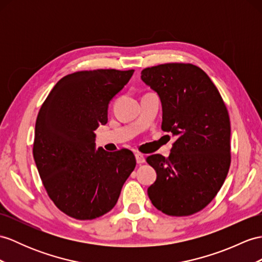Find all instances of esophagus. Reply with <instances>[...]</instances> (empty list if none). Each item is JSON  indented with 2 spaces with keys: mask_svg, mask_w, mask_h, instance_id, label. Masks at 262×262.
<instances>
[{
  "mask_svg": "<svg viewBox=\"0 0 262 262\" xmlns=\"http://www.w3.org/2000/svg\"><path fill=\"white\" fill-rule=\"evenodd\" d=\"M136 160H137V163H139V164H141V163H144V161H145V158H144V156L142 155V153H136Z\"/></svg>",
  "mask_w": 262,
  "mask_h": 262,
  "instance_id": "esophagus-1",
  "label": "esophagus"
}]
</instances>
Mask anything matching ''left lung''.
<instances>
[{"label":"left lung","instance_id":"1","mask_svg":"<svg viewBox=\"0 0 262 262\" xmlns=\"http://www.w3.org/2000/svg\"><path fill=\"white\" fill-rule=\"evenodd\" d=\"M141 79L161 100L162 130L176 137L168 158H146L157 172L148 195L168 215L199 212L219 192L230 168L227 106L207 73L190 63L146 68Z\"/></svg>","mask_w":262,"mask_h":262}]
</instances>
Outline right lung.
<instances>
[{
	"label": "right lung",
	"mask_w": 262,
	"mask_h": 262,
	"mask_svg": "<svg viewBox=\"0 0 262 262\" xmlns=\"http://www.w3.org/2000/svg\"><path fill=\"white\" fill-rule=\"evenodd\" d=\"M135 70L100 69L68 74L43 102L33 157L50 199L62 212L92 220L116 206L136 168L132 151L95 149L94 131L107 122L110 101Z\"/></svg>",
	"instance_id": "obj_1"
}]
</instances>
